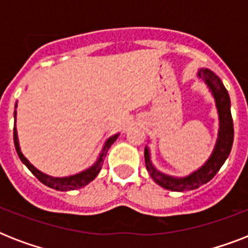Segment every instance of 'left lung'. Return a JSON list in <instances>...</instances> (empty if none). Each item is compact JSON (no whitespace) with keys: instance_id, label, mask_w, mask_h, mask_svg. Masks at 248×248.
<instances>
[{"instance_id":"8db88e82","label":"left lung","mask_w":248,"mask_h":248,"mask_svg":"<svg viewBox=\"0 0 248 248\" xmlns=\"http://www.w3.org/2000/svg\"><path fill=\"white\" fill-rule=\"evenodd\" d=\"M197 77L201 78L207 86L208 91L211 93L215 100L216 110L219 116V131L216 139L215 147L212 149L208 159L200 169L194 170L193 172L185 176H172L169 173L159 171L153 162H152L151 149L145 145L144 149V158L145 166L151 177L161 185L162 188L172 190V192H188L200 188L203 184L208 183L212 177L215 176L220 167L227 161L228 155L232 151L233 139H234V128H233V120L231 113V97L228 93L223 81L219 76H216L208 68H200L197 72ZM151 143V140H148Z\"/></svg>"}]
</instances>
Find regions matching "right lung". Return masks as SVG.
Here are the masks:
<instances>
[{
    "label": "right lung",
    "instance_id": "right-lung-1",
    "mask_svg": "<svg viewBox=\"0 0 248 248\" xmlns=\"http://www.w3.org/2000/svg\"><path fill=\"white\" fill-rule=\"evenodd\" d=\"M16 108L17 101L15 103V110H14V121H15V124H14V144H15V149H16V153L17 155H19V158H20L21 162L28 167L29 171H31L42 184L47 185L48 188L55 189V190H60V192L75 190V189L82 188V186H86L89 183H91V181L97 176V173L100 172L101 166L104 163V158L107 157V153H108L109 148L112 147V144L114 143L117 140V138L120 136V132H117L114 135L109 136L108 139L105 140L104 145L101 148V151L100 153H99V155H97L96 161L93 162V165H91L86 170H82V171H79V172L77 173H73V175H68V176H51V175H47V173L42 172V171H40L38 169H36L32 163L29 162L28 159L25 158L24 155L21 153L16 130Z\"/></svg>",
    "mask_w": 248,
    "mask_h": 248
}]
</instances>
